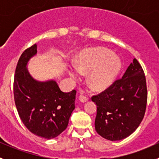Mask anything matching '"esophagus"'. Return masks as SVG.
<instances>
[{"mask_svg":"<svg viewBox=\"0 0 159 159\" xmlns=\"http://www.w3.org/2000/svg\"><path fill=\"white\" fill-rule=\"evenodd\" d=\"M79 100H80V102H81L84 103V102H88V100H89V98L86 97V96H84V95H83V94H80Z\"/></svg>","mask_w":159,"mask_h":159,"instance_id":"obj_1","label":"esophagus"}]
</instances>
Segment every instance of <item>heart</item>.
Wrapping results in <instances>:
<instances>
[{"mask_svg": "<svg viewBox=\"0 0 159 159\" xmlns=\"http://www.w3.org/2000/svg\"><path fill=\"white\" fill-rule=\"evenodd\" d=\"M121 61L112 51L98 48L88 50L81 54L76 62V68L70 70L73 78L80 72H89L88 83L94 90H102L108 87L121 68Z\"/></svg>", "mask_w": 159, "mask_h": 159, "instance_id": "heart-1", "label": "heart"}]
</instances>
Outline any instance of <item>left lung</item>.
<instances>
[{
  "label": "left lung",
  "mask_w": 159,
  "mask_h": 159,
  "mask_svg": "<svg viewBox=\"0 0 159 159\" xmlns=\"http://www.w3.org/2000/svg\"><path fill=\"white\" fill-rule=\"evenodd\" d=\"M147 98L145 73L137 59L134 58L122 78L91 97L97 105L96 131L110 141L127 138L142 122Z\"/></svg>",
  "instance_id": "obj_1"
}]
</instances>
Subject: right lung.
<instances>
[{
	"mask_svg": "<svg viewBox=\"0 0 159 159\" xmlns=\"http://www.w3.org/2000/svg\"><path fill=\"white\" fill-rule=\"evenodd\" d=\"M37 53L34 44L22 53L14 78V97L22 122L30 132L51 139L68 127L75 109L76 91H61L55 81L40 82L28 73L26 65Z\"/></svg>",
	"mask_w": 159,
	"mask_h": 159,
	"instance_id": "add662e5",
	"label": "right lung"
}]
</instances>
